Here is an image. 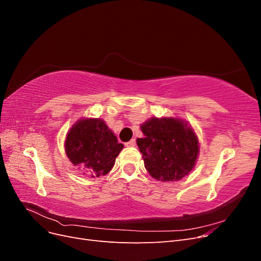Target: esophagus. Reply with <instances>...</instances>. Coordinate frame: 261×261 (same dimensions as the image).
Instances as JSON below:
<instances>
[{"label": "esophagus", "instance_id": "1", "mask_svg": "<svg viewBox=\"0 0 261 261\" xmlns=\"http://www.w3.org/2000/svg\"><path fill=\"white\" fill-rule=\"evenodd\" d=\"M126 147H135L136 146V140L135 139H132L129 141H127V143L125 144Z\"/></svg>", "mask_w": 261, "mask_h": 261}]
</instances>
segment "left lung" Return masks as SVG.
Segmentation results:
<instances>
[{
  "mask_svg": "<svg viewBox=\"0 0 261 261\" xmlns=\"http://www.w3.org/2000/svg\"><path fill=\"white\" fill-rule=\"evenodd\" d=\"M144 138H137L145 168L153 178L174 181L195 167L198 139L187 124L177 118L152 117L140 126Z\"/></svg>",
  "mask_w": 261,
  "mask_h": 261,
  "instance_id": "8db88e82",
  "label": "left lung"
}]
</instances>
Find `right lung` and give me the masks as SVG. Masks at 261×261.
Listing matches in <instances>:
<instances>
[{
	"label": "right lung",
	"instance_id": "obj_1",
	"mask_svg": "<svg viewBox=\"0 0 261 261\" xmlns=\"http://www.w3.org/2000/svg\"><path fill=\"white\" fill-rule=\"evenodd\" d=\"M124 148L100 118L78 121L67 134L65 151L75 167L86 168L91 177L106 175Z\"/></svg>",
	"mask_w": 261,
	"mask_h": 261
}]
</instances>
